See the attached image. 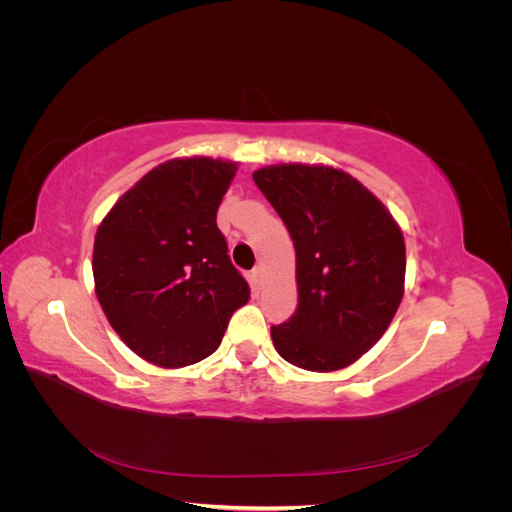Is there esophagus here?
<instances>
[{"label":"esophagus","mask_w":512,"mask_h":512,"mask_svg":"<svg viewBox=\"0 0 512 512\" xmlns=\"http://www.w3.org/2000/svg\"><path fill=\"white\" fill-rule=\"evenodd\" d=\"M250 277H252V286L258 290L262 286V277H265V271H262V267H254Z\"/></svg>","instance_id":"esophagus-1"}]
</instances>
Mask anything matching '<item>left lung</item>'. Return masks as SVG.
Masks as SVG:
<instances>
[{
  "label": "left lung",
  "mask_w": 512,
  "mask_h": 512,
  "mask_svg": "<svg viewBox=\"0 0 512 512\" xmlns=\"http://www.w3.org/2000/svg\"><path fill=\"white\" fill-rule=\"evenodd\" d=\"M297 252L299 303L271 327L282 359L335 371L389 329L404 297L406 243L393 215L344 170L280 164L254 173Z\"/></svg>",
  "instance_id": "8db88e82"
}]
</instances>
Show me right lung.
<instances>
[{"mask_svg":"<svg viewBox=\"0 0 512 512\" xmlns=\"http://www.w3.org/2000/svg\"><path fill=\"white\" fill-rule=\"evenodd\" d=\"M237 164L170 160L138 181L96 232V294L117 335L160 367L218 350L250 299L215 222Z\"/></svg>","mask_w":512,"mask_h":512,"instance_id":"1","label":"right lung"}]
</instances>
